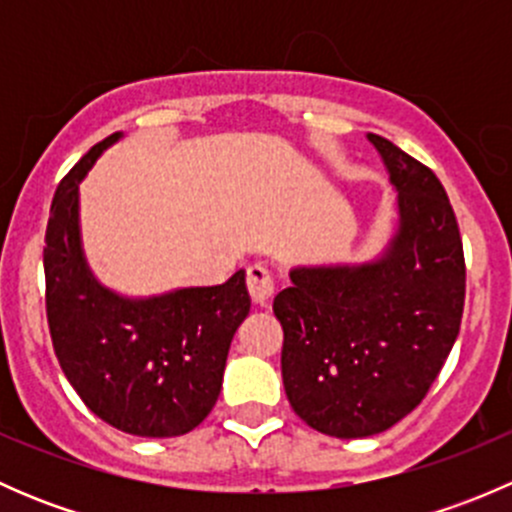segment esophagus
I'll return each mask as SVG.
<instances>
[{
  "instance_id": "1",
  "label": "esophagus",
  "mask_w": 512,
  "mask_h": 512,
  "mask_svg": "<svg viewBox=\"0 0 512 512\" xmlns=\"http://www.w3.org/2000/svg\"><path fill=\"white\" fill-rule=\"evenodd\" d=\"M247 289H250V297L255 304H267L275 297V280L267 272V267L252 265L247 267Z\"/></svg>"
}]
</instances>
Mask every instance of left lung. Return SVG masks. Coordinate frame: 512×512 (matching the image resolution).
<instances>
[{"mask_svg": "<svg viewBox=\"0 0 512 512\" xmlns=\"http://www.w3.org/2000/svg\"><path fill=\"white\" fill-rule=\"evenodd\" d=\"M399 193V230L364 265L294 267L275 297L282 381L294 414L334 438L386 431L446 364L466 302L463 242L441 180L369 133Z\"/></svg>", "mask_w": 512, "mask_h": 512, "instance_id": "1", "label": "left lung"}]
</instances>
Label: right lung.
<instances>
[{
  "label": "right lung",
  "mask_w": 512,
  "mask_h": 512,
  "mask_svg": "<svg viewBox=\"0 0 512 512\" xmlns=\"http://www.w3.org/2000/svg\"><path fill=\"white\" fill-rule=\"evenodd\" d=\"M118 138L96 143L51 200L44 247L51 344L69 384L108 426L143 438L183 436L218 401L250 294L242 270L225 285L148 299L121 297L91 275L79 235V183Z\"/></svg>",
  "instance_id": "right-lung-1"
}]
</instances>
